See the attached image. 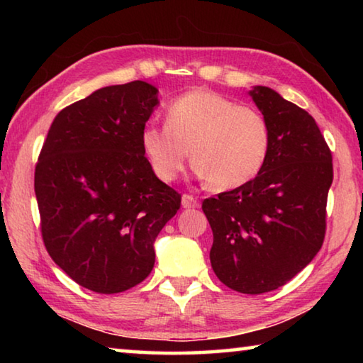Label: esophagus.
<instances>
[{"label": "esophagus", "instance_id": "esophagus-1", "mask_svg": "<svg viewBox=\"0 0 363 363\" xmlns=\"http://www.w3.org/2000/svg\"><path fill=\"white\" fill-rule=\"evenodd\" d=\"M182 206L184 208H196V206H199V200H196L194 195L184 194L182 195Z\"/></svg>", "mask_w": 363, "mask_h": 363}]
</instances>
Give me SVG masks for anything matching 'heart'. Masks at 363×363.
I'll return each mask as SVG.
<instances>
[{"instance_id": "b5f03b06", "label": "heart", "mask_w": 363, "mask_h": 363, "mask_svg": "<svg viewBox=\"0 0 363 363\" xmlns=\"http://www.w3.org/2000/svg\"><path fill=\"white\" fill-rule=\"evenodd\" d=\"M140 145L163 182H173L190 155L196 176L208 187L232 190L259 174L269 155L270 131L256 108L194 89L169 104L167 125L143 128Z\"/></svg>"}]
</instances>
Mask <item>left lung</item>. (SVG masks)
Wrapping results in <instances>:
<instances>
[{
    "label": "left lung",
    "mask_w": 363,
    "mask_h": 363,
    "mask_svg": "<svg viewBox=\"0 0 363 363\" xmlns=\"http://www.w3.org/2000/svg\"><path fill=\"white\" fill-rule=\"evenodd\" d=\"M251 99L270 131L266 163L255 179L201 205L213 230L210 261L225 286L261 294L284 286L322 248L331 152L315 120L267 86Z\"/></svg>",
    "instance_id": "8db88e82"
}]
</instances>
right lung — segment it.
<instances>
[{
  "label": "right lung",
  "mask_w": 363,
  "mask_h": 363,
  "mask_svg": "<svg viewBox=\"0 0 363 363\" xmlns=\"http://www.w3.org/2000/svg\"><path fill=\"white\" fill-rule=\"evenodd\" d=\"M158 106L145 82L106 86L56 115L35 168L41 235L52 261L91 291L140 284L181 195L153 173L140 131Z\"/></svg>",
  "instance_id": "add662e5"
}]
</instances>
